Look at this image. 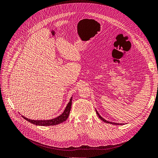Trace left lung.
<instances>
[{
  "instance_id": "left-lung-1",
  "label": "left lung",
  "mask_w": 158,
  "mask_h": 158,
  "mask_svg": "<svg viewBox=\"0 0 158 158\" xmlns=\"http://www.w3.org/2000/svg\"><path fill=\"white\" fill-rule=\"evenodd\" d=\"M96 113H97V114L98 115V117L102 120V121H103L104 122H105V123H109V124H115V125H122V124H123V123H121V124H119V123H112V122H110V121H106V119H104V118H102V117H101L100 115H99V113H98V111L96 110Z\"/></svg>"
}]
</instances>
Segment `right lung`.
<instances>
[{
	"label": "right lung",
	"mask_w": 158,
	"mask_h": 158,
	"mask_svg": "<svg viewBox=\"0 0 158 158\" xmlns=\"http://www.w3.org/2000/svg\"><path fill=\"white\" fill-rule=\"evenodd\" d=\"M72 100H73V97L71 98L70 101H69V103L67 104L66 108H65L64 111L63 112L62 114L54 118L50 119V120H31V119L26 118L23 115H22V117L25 120H27V121L31 123V124L38 125V126H45H45H52V125L59 124L60 123H62L63 122L65 121L67 119V118L69 115V113H70L71 108Z\"/></svg>",
	"instance_id": "1"
}]
</instances>
